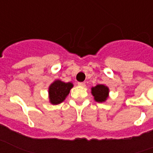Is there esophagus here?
I'll list each match as a JSON object with an SVG mask.
<instances>
[{
    "mask_svg": "<svg viewBox=\"0 0 153 153\" xmlns=\"http://www.w3.org/2000/svg\"><path fill=\"white\" fill-rule=\"evenodd\" d=\"M78 85H80V86H85V82H78Z\"/></svg>",
    "mask_w": 153,
    "mask_h": 153,
    "instance_id": "esophagus-1",
    "label": "esophagus"
}]
</instances>
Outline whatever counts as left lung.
<instances>
[{"instance_id":"8db88e82","label":"left lung","mask_w":153,"mask_h":153,"mask_svg":"<svg viewBox=\"0 0 153 153\" xmlns=\"http://www.w3.org/2000/svg\"><path fill=\"white\" fill-rule=\"evenodd\" d=\"M91 93L96 102H105L108 98L109 89L104 85H97L96 86L91 88Z\"/></svg>"}]
</instances>
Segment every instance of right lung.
Instances as JSON below:
<instances>
[{
	"label": "right lung",
	"instance_id": "obj_1",
	"mask_svg": "<svg viewBox=\"0 0 153 153\" xmlns=\"http://www.w3.org/2000/svg\"><path fill=\"white\" fill-rule=\"evenodd\" d=\"M72 87L73 85L71 82L65 83L60 80L53 81L49 87V99L51 103L57 105L63 102Z\"/></svg>",
	"mask_w": 153,
	"mask_h": 153
}]
</instances>
